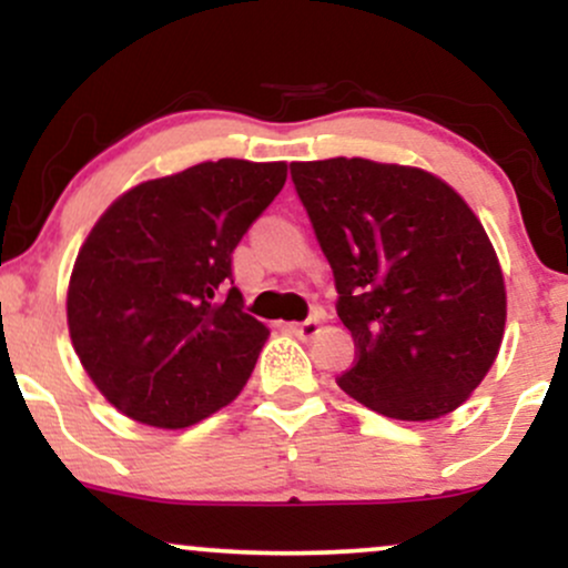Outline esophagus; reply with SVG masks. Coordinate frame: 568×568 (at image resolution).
<instances>
[{
	"instance_id": "34e87169",
	"label": "esophagus",
	"mask_w": 568,
	"mask_h": 568,
	"mask_svg": "<svg viewBox=\"0 0 568 568\" xmlns=\"http://www.w3.org/2000/svg\"><path fill=\"white\" fill-rule=\"evenodd\" d=\"M288 328H291L296 336L312 338V336L317 334V331H321V321H317V317H306L304 323H291Z\"/></svg>"
}]
</instances>
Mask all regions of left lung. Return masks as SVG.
<instances>
[{"label":"left lung","instance_id":"8db88e82","mask_svg":"<svg viewBox=\"0 0 568 568\" xmlns=\"http://www.w3.org/2000/svg\"><path fill=\"white\" fill-rule=\"evenodd\" d=\"M355 338L338 387L376 414L427 422L484 382L505 334L491 240L438 175L363 158L291 162Z\"/></svg>","mask_w":568,"mask_h":568}]
</instances>
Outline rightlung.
<instances>
[{
  "label": "right lung",
  "instance_id": "1",
  "mask_svg": "<svg viewBox=\"0 0 568 568\" xmlns=\"http://www.w3.org/2000/svg\"><path fill=\"white\" fill-rule=\"evenodd\" d=\"M288 179L285 162H200L106 207L69 280V334L116 410L181 429L232 403L270 328L243 310L232 251Z\"/></svg>",
  "mask_w": 568,
  "mask_h": 568
}]
</instances>
